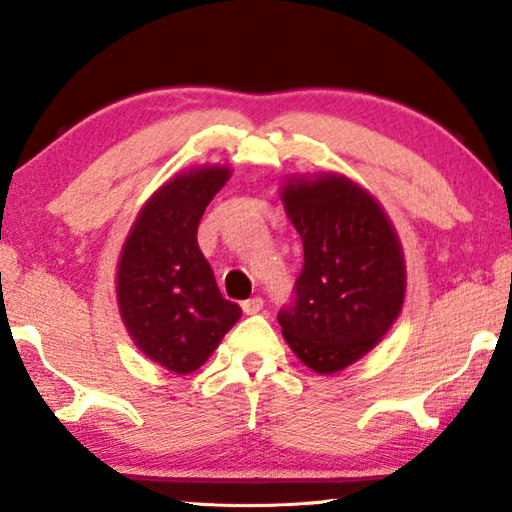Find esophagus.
I'll return each instance as SVG.
<instances>
[{"label": "esophagus", "instance_id": "34e87169", "mask_svg": "<svg viewBox=\"0 0 512 512\" xmlns=\"http://www.w3.org/2000/svg\"><path fill=\"white\" fill-rule=\"evenodd\" d=\"M264 307V300L262 298H250V300H244L241 302V309H244V314L253 316V314H259Z\"/></svg>", "mask_w": 512, "mask_h": 512}]
</instances>
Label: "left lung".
Listing matches in <instances>:
<instances>
[{
  "instance_id": "left-lung-1",
  "label": "left lung",
  "mask_w": 512,
  "mask_h": 512,
  "mask_svg": "<svg viewBox=\"0 0 512 512\" xmlns=\"http://www.w3.org/2000/svg\"><path fill=\"white\" fill-rule=\"evenodd\" d=\"M305 248L296 298L277 323L296 357L320 375L348 368L400 316L406 268L386 212L350 178L325 173L282 187Z\"/></svg>"
}]
</instances>
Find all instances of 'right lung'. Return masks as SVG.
<instances>
[{"mask_svg":"<svg viewBox=\"0 0 512 512\" xmlns=\"http://www.w3.org/2000/svg\"><path fill=\"white\" fill-rule=\"evenodd\" d=\"M228 178L219 164L173 176L146 201L121 248V320L137 348L176 375L201 368L241 316L196 241L205 207Z\"/></svg>","mask_w":512,"mask_h":512,"instance_id":"1","label":"right lung"}]
</instances>
